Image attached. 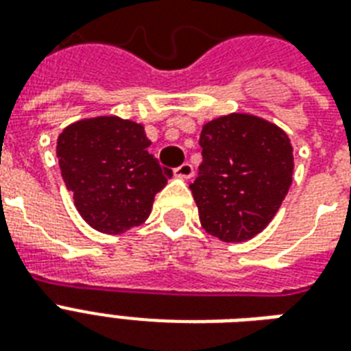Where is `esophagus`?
I'll return each mask as SVG.
<instances>
[{
	"label": "esophagus",
	"instance_id": "obj_1",
	"mask_svg": "<svg viewBox=\"0 0 351 351\" xmlns=\"http://www.w3.org/2000/svg\"><path fill=\"white\" fill-rule=\"evenodd\" d=\"M193 173H195V171H193V165L189 164V162L178 165V167L175 169V176H176V178H182V180H187V178H191Z\"/></svg>",
	"mask_w": 351,
	"mask_h": 351
}]
</instances>
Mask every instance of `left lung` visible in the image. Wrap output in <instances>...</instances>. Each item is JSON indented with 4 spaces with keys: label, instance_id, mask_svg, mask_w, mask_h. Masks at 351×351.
<instances>
[{
    "label": "left lung",
    "instance_id": "8db88e82",
    "mask_svg": "<svg viewBox=\"0 0 351 351\" xmlns=\"http://www.w3.org/2000/svg\"><path fill=\"white\" fill-rule=\"evenodd\" d=\"M202 164L189 184L200 224L222 242L266 230L293 180V147L278 125L247 112L206 121Z\"/></svg>",
    "mask_w": 351,
    "mask_h": 351
}]
</instances>
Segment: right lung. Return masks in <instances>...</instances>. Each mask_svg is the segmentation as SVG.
Masks as SVG:
<instances>
[{"label":"right lung","mask_w":351,"mask_h":351,"mask_svg":"<svg viewBox=\"0 0 351 351\" xmlns=\"http://www.w3.org/2000/svg\"><path fill=\"white\" fill-rule=\"evenodd\" d=\"M142 123L120 117L73 121L60 132L56 156L80 217L106 234L143 224L173 171L149 154Z\"/></svg>","instance_id":"right-lung-1"}]
</instances>
